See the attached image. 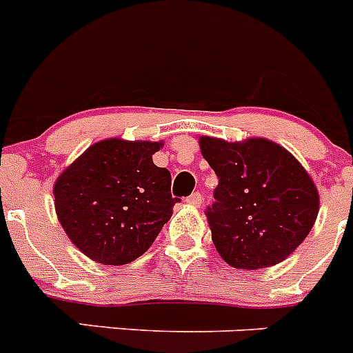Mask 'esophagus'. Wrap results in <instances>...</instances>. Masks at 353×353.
I'll return each mask as SVG.
<instances>
[{
  "label": "esophagus",
  "instance_id": "34e87169",
  "mask_svg": "<svg viewBox=\"0 0 353 353\" xmlns=\"http://www.w3.org/2000/svg\"><path fill=\"white\" fill-rule=\"evenodd\" d=\"M202 200H203L202 193H193V195L188 196L186 203H190V205H193V207H200V203H202Z\"/></svg>",
  "mask_w": 353,
  "mask_h": 353
}]
</instances>
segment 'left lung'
<instances>
[{
  "label": "left lung",
  "instance_id": "8db88e82",
  "mask_svg": "<svg viewBox=\"0 0 353 353\" xmlns=\"http://www.w3.org/2000/svg\"><path fill=\"white\" fill-rule=\"evenodd\" d=\"M202 157L219 184L207 209L216 251L230 266H275L298 249L314 228L319 190L305 167L281 144L265 137L228 143L199 139Z\"/></svg>",
  "mask_w": 353,
  "mask_h": 353
}]
</instances>
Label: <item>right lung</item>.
Masks as SVG:
<instances>
[{"mask_svg":"<svg viewBox=\"0 0 353 353\" xmlns=\"http://www.w3.org/2000/svg\"><path fill=\"white\" fill-rule=\"evenodd\" d=\"M163 143L102 139L54 184L59 223L92 261L127 265L151 247L172 216L170 172L153 163Z\"/></svg>","mask_w":353,"mask_h":353,"instance_id":"obj_1","label":"right lung"}]
</instances>
